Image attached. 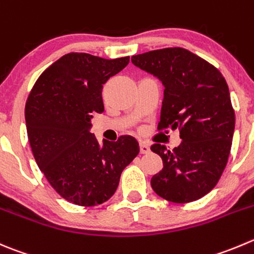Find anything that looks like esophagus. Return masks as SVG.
I'll return each mask as SVG.
<instances>
[{
    "mask_svg": "<svg viewBox=\"0 0 254 254\" xmlns=\"http://www.w3.org/2000/svg\"><path fill=\"white\" fill-rule=\"evenodd\" d=\"M150 151V146L146 144V142H140V152L141 154H147Z\"/></svg>",
    "mask_w": 254,
    "mask_h": 254,
    "instance_id": "34e87169",
    "label": "esophagus"
}]
</instances>
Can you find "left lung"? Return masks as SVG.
Listing matches in <instances>:
<instances>
[{
  "label": "left lung",
  "instance_id": "1",
  "mask_svg": "<svg viewBox=\"0 0 254 254\" xmlns=\"http://www.w3.org/2000/svg\"><path fill=\"white\" fill-rule=\"evenodd\" d=\"M131 62L165 87L157 129H179L182 140L174 150L150 147L164 165L152 176V190L175 203L203 197L217 185L232 146L235 110L226 79L205 59L180 47L132 56Z\"/></svg>",
  "mask_w": 254,
  "mask_h": 254
}]
</instances>
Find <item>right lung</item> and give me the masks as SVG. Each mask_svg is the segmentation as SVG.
Returning <instances> with one entry per match:
<instances>
[{"mask_svg":"<svg viewBox=\"0 0 254 254\" xmlns=\"http://www.w3.org/2000/svg\"><path fill=\"white\" fill-rule=\"evenodd\" d=\"M129 57L104 59L68 53L37 79L24 109L34 160L51 186L78 206H97L117 191L123 170L139 154L129 135L100 146L90 119L104 112L102 90Z\"/></svg>","mask_w":254,"mask_h":254,"instance_id":"obj_1","label":"right lung"}]
</instances>
